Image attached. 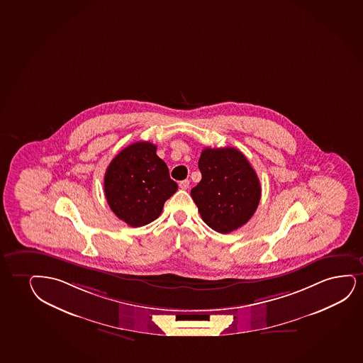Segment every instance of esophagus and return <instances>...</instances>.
I'll return each instance as SVG.
<instances>
[{"label": "esophagus", "instance_id": "esophagus-1", "mask_svg": "<svg viewBox=\"0 0 363 363\" xmlns=\"http://www.w3.org/2000/svg\"><path fill=\"white\" fill-rule=\"evenodd\" d=\"M189 185H190V182L188 179L182 180L179 183V188L182 190H186L189 188Z\"/></svg>", "mask_w": 363, "mask_h": 363}]
</instances>
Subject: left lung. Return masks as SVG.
Returning <instances> with one entry per match:
<instances>
[{
    "instance_id": "obj_1",
    "label": "left lung",
    "mask_w": 363,
    "mask_h": 363,
    "mask_svg": "<svg viewBox=\"0 0 363 363\" xmlns=\"http://www.w3.org/2000/svg\"><path fill=\"white\" fill-rule=\"evenodd\" d=\"M199 169L202 178L191 198L203 222L223 234L245 225L257 211L262 186L243 153L233 147L203 148Z\"/></svg>"
}]
</instances>
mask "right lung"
Here are the masks:
<instances>
[{"label":"right lung","instance_id":"add662e5","mask_svg":"<svg viewBox=\"0 0 363 363\" xmlns=\"http://www.w3.org/2000/svg\"><path fill=\"white\" fill-rule=\"evenodd\" d=\"M151 143H135L116 155L106 168V201L120 220L131 227L158 218L163 205L178 190L169 170Z\"/></svg>","mask_w":363,"mask_h":363}]
</instances>
